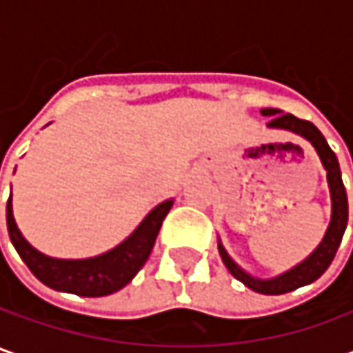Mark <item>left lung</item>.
Returning <instances> with one entry per match:
<instances>
[{"instance_id":"1","label":"left lung","mask_w":353,"mask_h":353,"mask_svg":"<svg viewBox=\"0 0 353 353\" xmlns=\"http://www.w3.org/2000/svg\"><path fill=\"white\" fill-rule=\"evenodd\" d=\"M261 116L271 117V121L267 123L269 129H281V131H289L299 137H305L306 141L310 143L319 155L322 167L326 170V181H328V188H330V202H332V214H330V224L326 228V234L322 237L316 250L312 251L306 259L301 263L291 267L289 271L281 273L277 277L261 279L255 277L248 273L243 267L230 257V253L225 251L222 239L218 237V251L220 257L228 267V271L241 281L248 289L261 294H283V292H291L299 287H305L314 283L316 279L330 267L334 255L342 243V236L346 232L347 225V196L344 183H342V172H340V165L338 159L334 155V151L328 147V143L324 139V135L320 133L319 128L310 121L299 119L292 114H283L277 108H263Z\"/></svg>"}]
</instances>
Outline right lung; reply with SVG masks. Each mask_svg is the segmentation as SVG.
<instances>
[{
	"label": "right lung",
	"mask_w": 353,
	"mask_h": 353,
	"mask_svg": "<svg viewBox=\"0 0 353 353\" xmlns=\"http://www.w3.org/2000/svg\"><path fill=\"white\" fill-rule=\"evenodd\" d=\"M172 198L157 204L131 234L114 250L86 259H59L45 255L23 237L13 218L11 196L7 200V232L19 257L34 277L47 287L78 296H105L119 291L139 273L149 259L165 216L172 208Z\"/></svg>",
	"instance_id": "add662e5"
}]
</instances>
